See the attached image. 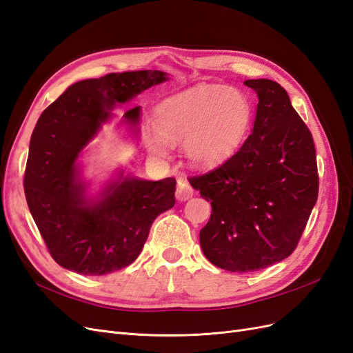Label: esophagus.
<instances>
[{"label":"esophagus","instance_id":"34e87169","mask_svg":"<svg viewBox=\"0 0 353 353\" xmlns=\"http://www.w3.org/2000/svg\"><path fill=\"white\" fill-rule=\"evenodd\" d=\"M194 194V190L191 188V185L187 183V179L181 178L178 181V187H176V191H175V196L179 201H185L188 200L190 197H193Z\"/></svg>","mask_w":353,"mask_h":353}]
</instances>
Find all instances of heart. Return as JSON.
Here are the masks:
<instances>
[{
    "mask_svg": "<svg viewBox=\"0 0 353 353\" xmlns=\"http://www.w3.org/2000/svg\"><path fill=\"white\" fill-rule=\"evenodd\" d=\"M252 119V103L241 90L199 85L163 100L154 112L153 128L144 130L147 150L166 157L169 143L184 141L194 166H213L241 143Z\"/></svg>",
    "mask_w": 353,
    "mask_h": 353,
    "instance_id": "1",
    "label": "heart"
}]
</instances>
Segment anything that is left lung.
<instances>
[{
	"mask_svg": "<svg viewBox=\"0 0 353 353\" xmlns=\"http://www.w3.org/2000/svg\"><path fill=\"white\" fill-rule=\"evenodd\" d=\"M258 94L252 134L221 166L191 176L210 201L200 245L218 268L252 272L290 256L318 199L314 138L287 91L270 79L244 81Z\"/></svg>",
	"mask_w": 353,
	"mask_h": 353,
	"instance_id": "8db88e82",
	"label": "left lung"
}]
</instances>
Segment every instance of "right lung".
<instances>
[{
    "mask_svg": "<svg viewBox=\"0 0 353 353\" xmlns=\"http://www.w3.org/2000/svg\"><path fill=\"white\" fill-rule=\"evenodd\" d=\"M160 70L109 73L73 83L42 112L30 137L25 170L29 210L60 266L82 275H104L131 265L160 213L174 208V178L145 181L123 176L100 200L83 197L74 160L109 119L116 103L165 82ZM137 123L140 108L126 110Z\"/></svg>",
    "mask_w": 353,
    "mask_h": 353,
    "instance_id": "obj_1",
    "label": "right lung"
}]
</instances>
